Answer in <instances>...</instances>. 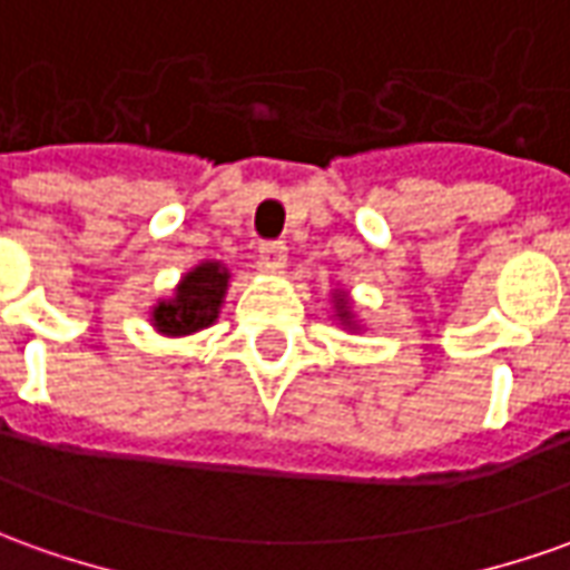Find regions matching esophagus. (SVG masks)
I'll return each instance as SVG.
<instances>
[{"label":"esophagus","mask_w":570,"mask_h":570,"mask_svg":"<svg viewBox=\"0 0 570 570\" xmlns=\"http://www.w3.org/2000/svg\"><path fill=\"white\" fill-rule=\"evenodd\" d=\"M261 266L263 269H269V273H278V269H285V263H288V247L282 245V242H266L261 245Z\"/></svg>","instance_id":"esophagus-1"}]
</instances>
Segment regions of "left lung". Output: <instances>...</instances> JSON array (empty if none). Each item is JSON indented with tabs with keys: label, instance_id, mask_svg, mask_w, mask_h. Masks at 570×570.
Masks as SVG:
<instances>
[{
	"label": "left lung",
	"instance_id": "obj_1",
	"mask_svg": "<svg viewBox=\"0 0 570 570\" xmlns=\"http://www.w3.org/2000/svg\"><path fill=\"white\" fill-rule=\"evenodd\" d=\"M332 307H335L337 323L344 325V328H360V325H356V320H353L351 294H347V292H335V294H332Z\"/></svg>",
	"mask_w": 570,
	"mask_h": 570
}]
</instances>
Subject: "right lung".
I'll return each instance as SVG.
<instances>
[{
    "label": "right lung",
    "instance_id": "obj_1",
    "mask_svg": "<svg viewBox=\"0 0 570 570\" xmlns=\"http://www.w3.org/2000/svg\"><path fill=\"white\" fill-rule=\"evenodd\" d=\"M226 292H229V269L223 263L204 261L191 266L173 288V297H164L151 307L155 332L167 337H186L210 328L219 320Z\"/></svg>",
    "mask_w": 570,
    "mask_h": 570
}]
</instances>
